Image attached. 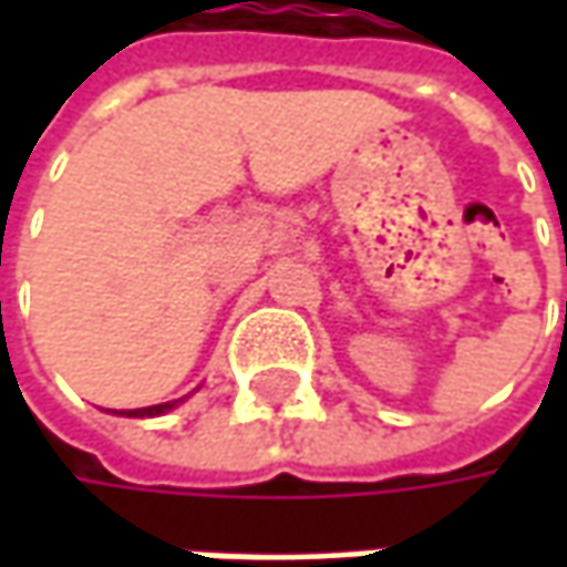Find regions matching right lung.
Returning <instances> with one entry per match:
<instances>
[{
	"label": "right lung",
	"mask_w": 567,
	"mask_h": 567,
	"mask_svg": "<svg viewBox=\"0 0 567 567\" xmlns=\"http://www.w3.org/2000/svg\"><path fill=\"white\" fill-rule=\"evenodd\" d=\"M179 401H186V398H179ZM179 401L157 403V406H142V410H122V416H161V413H166V410H173Z\"/></svg>",
	"instance_id": "obj_1"
}]
</instances>
